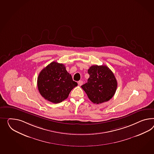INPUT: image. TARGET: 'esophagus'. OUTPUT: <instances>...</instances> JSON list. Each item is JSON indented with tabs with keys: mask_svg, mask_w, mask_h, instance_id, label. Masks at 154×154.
I'll return each mask as SVG.
<instances>
[{
	"mask_svg": "<svg viewBox=\"0 0 154 154\" xmlns=\"http://www.w3.org/2000/svg\"><path fill=\"white\" fill-rule=\"evenodd\" d=\"M78 85H79V86H81V85H82L83 84V81L82 80H80L78 82Z\"/></svg>",
	"mask_w": 154,
	"mask_h": 154,
	"instance_id": "34e87169",
	"label": "esophagus"
}]
</instances>
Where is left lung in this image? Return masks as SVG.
I'll return each mask as SVG.
<instances>
[{"label":"left lung","mask_w":154,"mask_h":154,"mask_svg":"<svg viewBox=\"0 0 154 154\" xmlns=\"http://www.w3.org/2000/svg\"><path fill=\"white\" fill-rule=\"evenodd\" d=\"M89 78L82 85L88 97L98 104L109 100L114 95L117 82L114 74L106 65H93L88 69Z\"/></svg>","instance_id":"1"}]
</instances>
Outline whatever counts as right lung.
I'll use <instances>...</instances> for the list:
<instances>
[{"label":"right lung","mask_w":154,"mask_h":154,"mask_svg":"<svg viewBox=\"0 0 154 154\" xmlns=\"http://www.w3.org/2000/svg\"><path fill=\"white\" fill-rule=\"evenodd\" d=\"M78 85L63 63L53 61L40 72L37 87L44 98L59 103L67 98L71 90Z\"/></svg>","instance_id":"right-lung-1"}]
</instances>
